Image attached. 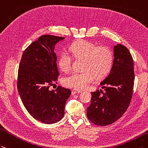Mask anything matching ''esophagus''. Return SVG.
<instances>
[{"mask_svg":"<svg viewBox=\"0 0 148 148\" xmlns=\"http://www.w3.org/2000/svg\"><path fill=\"white\" fill-rule=\"evenodd\" d=\"M82 91L81 90H76V89H73L72 90V95H75V94H77V93H80Z\"/></svg>","mask_w":148,"mask_h":148,"instance_id":"1","label":"esophagus"}]
</instances>
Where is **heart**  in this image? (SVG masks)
<instances>
[{"label":"heart","instance_id":"heart-1","mask_svg":"<svg viewBox=\"0 0 148 148\" xmlns=\"http://www.w3.org/2000/svg\"><path fill=\"white\" fill-rule=\"evenodd\" d=\"M69 50L76 58H84L82 70L80 73H73L66 76L62 83L67 87L82 90L94 81L95 77L102 79L111 71L113 57L112 51L106 47H97V45L87 40H79L72 43ZM60 69L67 73L72 67L71 55L64 51L58 59Z\"/></svg>","mask_w":148,"mask_h":148}]
</instances>
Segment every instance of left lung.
I'll use <instances>...</instances> for the list:
<instances>
[{
	"instance_id": "8db88e82",
	"label": "left lung",
	"mask_w": 148,
	"mask_h": 148,
	"mask_svg": "<svg viewBox=\"0 0 148 148\" xmlns=\"http://www.w3.org/2000/svg\"><path fill=\"white\" fill-rule=\"evenodd\" d=\"M134 80V71L131 54L125 46L116 44L113 47L111 71L100 82L105 92L98 90L91 92V105L87 108L89 120L95 125L105 126L121 118L131 100Z\"/></svg>"
}]
</instances>
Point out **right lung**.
<instances>
[{"label": "right lung", "instance_id": "obj_1", "mask_svg": "<svg viewBox=\"0 0 148 148\" xmlns=\"http://www.w3.org/2000/svg\"><path fill=\"white\" fill-rule=\"evenodd\" d=\"M64 37L43 35L24 51L19 66L18 90L23 103L33 118L47 124L64 116L69 89L50 90L59 75L55 46Z\"/></svg>", "mask_w": 148, "mask_h": 148}]
</instances>
